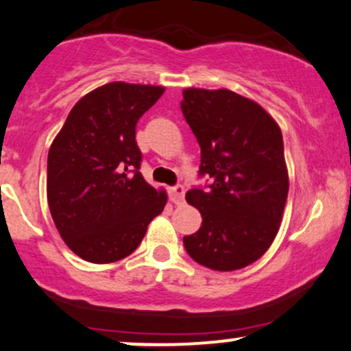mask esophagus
Segmentation results:
<instances>
[{"instance_id": "esophagus-1", "label": "esophagus", "mask_w": 351, "mask_h": 351, "mask_svg": "<svg viewBox=\"0 0 351 351\" xmlns=\"http://www.w3.org/2000/svg\"><path fill=\"white\" fill-rule=\"evenodd\" d=\"M169 196H171V202L175 205H182L183 199H184V186L183 184H176L169 190Z\"/></svg>"}]
</instances>
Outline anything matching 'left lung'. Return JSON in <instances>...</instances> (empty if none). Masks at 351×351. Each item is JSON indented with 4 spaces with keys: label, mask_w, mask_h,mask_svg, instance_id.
Returning a JSON list of instances; mask_svg holds the SVG:
<instances>
[{
    "label": "left lung",
    "mask_w": 351,
    "mask_h": 351,
    "mask_svg": "<svg viewBox=\"0 0 351 351\" xmlns=\"http://www.w3.org/2000/svg\"><path fill=\"white\" fill-rule=\"evenodd\" d=\"M182 111L202 148L198 175L186 202L202 226L183 238L196 263L233 271L256 261L278 233L288 196L283 136L258 103L230 90L183 91Z\"/></svg>",
    "instance_id": "1"
}]
</instances>
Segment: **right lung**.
Returning a JSON list of instances; mask_svg holds the SVG:
<instances>
[{"instance_id":"right-lung-1","label":"right lung","mask_w":351,"mask_h":351,"mask_svg":"<svg viewBox=\"0 0 351 351\" xmlns=\"http://www.w3.org/2000/svg\"><path fill=\"white\" fill-rule=\"evenodd\" d=\"M165 88L108 83L69 111L48 153V205L69 250L91 263L132 255L167 193L140 173L136 123Z\"/></svg>"}]
</instances>
